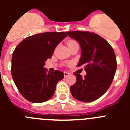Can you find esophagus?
Segmentation results:
<instances>
[{
    "instance_id": "1",
    "label": "esophagus",
    "mask_w": 130,
    "mask_h": 130,
    "mask_svg": "<svg viewBox=\"0 0 130 130\" xmlns=\"http://www.w3.org/2000/svg\"><path fill=\"white\" fill-rule=\"evenodd\" d=\"M69 75H70V73H68V72H64V77H68Z\"/></svg>"
}]
</instances>
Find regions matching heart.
<instances>
[{"label":"heart","instance_id":"obj_1","mask_svg":"<svg viewBox=\"0 0 130 130\" xmlns=\"http://www.w3.org/2000/svg\"><path fill=\"white\" fill-rule=\"evenodd\" d=\"M75 42H75V41H74V40H69L68 42V45L72 44V43H75Z\"/></svg>","mask_w":130,"mask_h":130}]
</instances>
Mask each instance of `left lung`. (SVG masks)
Masks as SVG:
<instances>
[{
	"mask_svg": "<svg viewBox=\"0 0 130 130\" xmlns=\"http://www.w3.org/2000/svg\"><path fill=\"white\" fill-rule=\"evenodd\" d=\"M66 34L79 43L81 58L78 66H84L87 75L83 78L74 73L76 82L70 87L75 99L91 102L105 94L111 86L117 70L114 50L105 39L89 32L72 31Z\"/></svg>",
	"mask_w": 130,
	"mask_h": 130,
	"instance_id": "8db88e82",
	"label": "left lung"
}]
</instances>
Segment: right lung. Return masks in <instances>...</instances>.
Masks as SVG:
<instances>
[{
  "instance_id": "add662e5",
  "label": "right lung",
  "mask_w": 130,
  "mask_h": 130,
  "mask_svg": "<svg viewBox=\"0 0 130 130\" xmlns=\"http://www.w3.org/2000/svg\"><path fill=\"white\" fill-rule=\"evenodd\" d=\"M66 37L64 32L40 33L26 38L15 49L11 75L21 95L29 102L39 104L49 100L57 83L64 78L62 72L51 73L43 66L57 45Z\"/></svg>"
}]
</instances>
